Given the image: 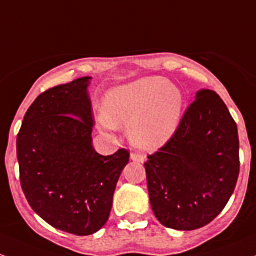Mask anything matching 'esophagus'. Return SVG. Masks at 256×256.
Here are the masks:
<instances>
[{
  "label": "esophagus",
  "instance_id": "esophagus-1",
  "mask_svg": "<svg viewBox=\"0 0 256 256\" xmlns=\"http://www.w3.org/2000/svg\"><path fill=\"white\" fill-rule=\"evenodd\" d=\"M130 158L134 160V162L144 163V160H146V154H144V153H141V152H132L131 153Z\"/></svg>",
  "mask_w": 256,
  "mask_h": 256
}]
</instances>
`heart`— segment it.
Instances as JSON below:
<instances>
[{
	"label": "heart",
	"instance_id": "1",
	"mask_svg": "<svg viewBox=\"0 0 256 256\" xmlns=\"http://www.w3.org/2000/svg\"><path fill=\"white\" fill-rule=\"evenodd\" d=\"M182 110V94L160 76L144 77L112 88L104 98L102 128L128 125L131 141L144 148H157L174 135Z\"/></svg>",
	"mask_w": 256,
	"mask_h": 256
}]
</instances>
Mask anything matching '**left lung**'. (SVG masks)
Instances as JSON below:
<instances>
[{
    "label": "left lung",
    "instance_id": "obj_1",
    "mask_svg": "<svg viewBox=\"0 0 256 256\" xmlns=\"http://www.w3.org/2000/svg\"><path fill=\"white\" fill-rule=\"evenodd\" d=\"M147 158L150 206L163 226L192 230L216 218L239 174L236 124L218 94L198 90L174 135Z\"/></svg>",
    "mask_w": 256,
    "mask_h": 256
}]
</instances>
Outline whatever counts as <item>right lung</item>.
Returning <instances> with one entry per match:
<instances>
[{
    "instance_id": "1",
    "label": "right lung",
    "mask_w": 256,
    "mask_h": 256,
    "mask_svg": "<svg viewBox=\"0 0 256 256\" xmlns=\"http://www.w3.org/2000/svg\"><path fill=\"white\" fill-rule=\"evenodd\" d=\"M90 77L40 93L17 135L20 186L32 208L64 232L88 236L109 218L130 152L102 156L92 144Z\"/></svg>"
}]
</instances>
